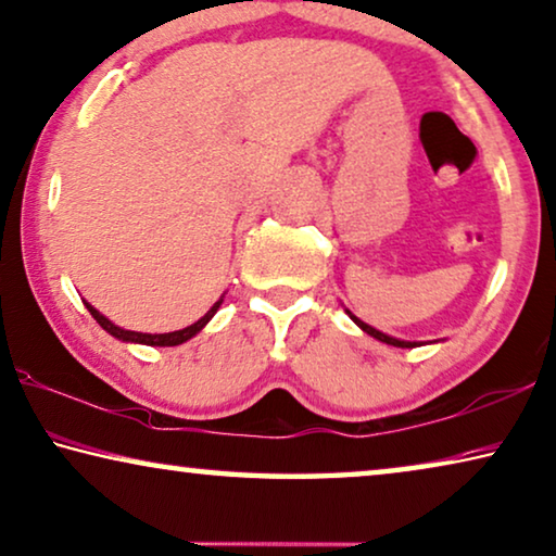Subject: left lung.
<instances>
[{
  "instance_id": "8db88e82",
  "label": "left lung",
  "mask_w": 556,
  "mask_h": 556,
  "mask_svg": "<svg viewBox=\"0 0 556 556\" xmlns=\"http://www.w3.org/2000/svg\"><path fill=\"white\" fill-rule=\"evenodd\" d=\"M346 314L351 316V321H354L361 331H366L368 337H374V339H378L381 343H389V346H399V349H416V346H422V341H403V339H395V337H389V333H383V331H378V329H374V326H368L366 321H361L356 314H351L349 309H346ZM443 341V339H440Z\"/></svg>"
}]
</instances>
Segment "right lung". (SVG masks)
<instances>
[{
	"label": "right lung",
	"mask_w": 556,
	"mask_h": 556,
	"mask_svg": "<svg viewBox=\"0 0 556 556\" xmlns=\"http://www.w3.org/2000/svg\"><path fill=\"white\" fill-rule=\"evenodd\" d=\"M223 299H225V294L217 299V302L210 306V312L202 316V319H198L195 324H190V326H185V329H180V331H167V333H143V331H128V329H121L118 324H113L109 316H103L99 309H96L93 304H88L86 299H84V304H86V309L91 312V316L96 321L101 324V329L103 331H109L113 339H118V341H126V343H143V346H180V343H185V341H190L192 337H195V333H200L202 329H205L207 326V321L213 319V316L217 314V309H219V304H223Z\"/></svg>",
	"instance_id": "add662e5"
}]
</instances>
